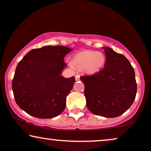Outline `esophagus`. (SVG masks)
<instances>
[{"mask_svg":"<svg viewBox=\"0 0 151 151\" xmlns=\"http://www.w3.org/2000/svg\"><path fill=\"white\" fill-rule=\"evenodd\" d=\"M75 79H76V81H79V80L80 79V76L77 74V75L75 76Z\"/></svg>","mask_w":151,"mask_h":151,"instance_id":"34e87169","label":"esophagus"}]
</instances>
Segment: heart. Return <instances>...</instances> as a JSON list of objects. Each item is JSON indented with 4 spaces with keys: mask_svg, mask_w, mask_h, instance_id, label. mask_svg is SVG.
Listing matches in <instances>:
<instances>
[{
    "mask_svg": "<svg viewBox=\"0 0 151 151\" xmlns=\"http://www.w3.org/2000/svg\"><path fill=\"white\" fill-rule=\"evenodd\" d=\"M70 66L82 70L84 73L93 75L101 71L106 63L104 53L94 50H84L74 55L72 61L68 62Z\"/></svg>",
    "mask_w": 151,
    "mask_h": 151,
    "instance_id": "b5f03b06",
    "label": "heart"
}]
</instances>
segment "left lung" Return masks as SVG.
<instances>
[{
  "mask_svg": "<svg viewBox=\"0 0 151 151\" xmlns=\"http://www.w3.org/2000/svg\"><path fill=\"white\" fill-rule=\"evenodd\" d=\"M104 69L91 76L81 77L85 86L87 108L91 113L106 118L122 115L132 106L137 94L134 70L123 54L108 47Z\"/></svg>",
  "mask_w": 151,
  "mask_h": 151,
  "instance_id": "obj_1",
  "label": "left lung"
}]
</instances>
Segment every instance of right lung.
<instances>
[{"mask_svg": "<svg viewBox=\"0 0 151 151\" xmlns=\"http://www.w3.org/2000/svg\"><path fill=\"white\" fill-rule=\"evenodd\" d=\"M73 49L45 46L26 54L17 65L12 88L17 105L38 118H53L63 111L75 77L61 75L64 57Z\"/></svg>", "mask_w": 151, "mask_h": 151, "instance_id": "add662e5", "label": "right lung"}]
</instances>
